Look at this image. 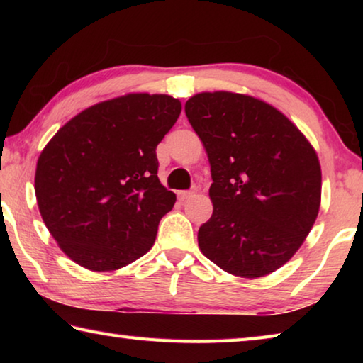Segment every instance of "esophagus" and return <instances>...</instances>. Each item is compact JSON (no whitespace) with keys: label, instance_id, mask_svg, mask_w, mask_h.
Instances as JSON below:
<instances>
[{"label":"esophagus","instance_id":"34e87169","mask_svg":"<svg viewBox=\"0 0 363 363\" xmlns=\"http://www.w3.org/2000/svg\"><path fill=\"white\" fill-rule=\"evenodd\" d=\"M195 194V190H181V192H177V196H179V200H187L190 199Z\"/></svg>","mask_w":363,"mask_h":363}]
</instances>
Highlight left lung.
I'll return each mask as SVG.
<instances>
[{
	"mask_svg": "<svg viewBox=\"0 0 363 363\" xmlns=\"http://www.w3.org/2000/svg\"><path fill=\"white\" fill-rule=\"evenodd\" d=\"M186 115L211 164L213 214L199 247L225 272L255 279L290 259L315 223L322 171L296 126L255 97L201 93Z\"/></svg>",
	"mask_w": 363,
	"mask_h": 363,
	"instance_id": "obj_1",
	"label": "left lung"
}]
</instances>
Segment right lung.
Here are the masks:
<instances>
[{"label":"right lung","mask_w":363,"mask_h":363,"mask_svg":"<svg viewBox=\"0 0 363 363\" xmlns=\"http://www.w3.org/2000/svg\"><path fill=\"white\" fill-rule=\"evenodd\" d=\"M164 94H128L83 110L36 163L41 218L60 250L89 270H115L155 242L176 195L158 181L157 145L181 113Z\"/></svg>","instance_id":"obj_1"}]
</instances>
